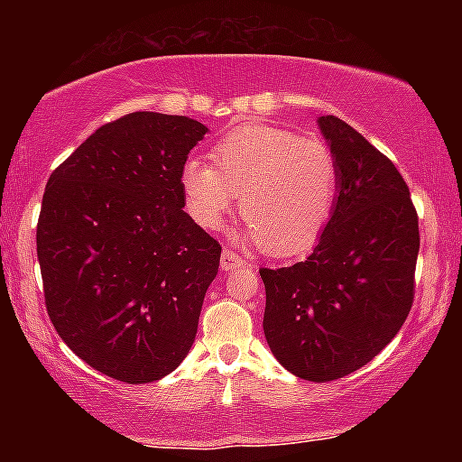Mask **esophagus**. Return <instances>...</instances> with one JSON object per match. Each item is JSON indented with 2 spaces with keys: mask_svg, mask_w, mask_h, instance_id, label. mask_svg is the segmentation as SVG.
Wrapping results in <instances>:
<instances>
[{
  "mask_svg": "<svg viewBox=\"0 0 462 462\" xmlns=\"http://www.w3.org/2000/svg\"><path fill=\"white\" fill-rule=\"evenodd\" d=\"M220 267H223L225 271H236V269L248 267V263H245L244 258L237 254V252L225 248L223 254H220Z\"/></svg>",
  "mask_w": 462,
  "mask_h": 462,
  "instance_id": "34e87169",
  "label": "esophagus"
}]
</instances>
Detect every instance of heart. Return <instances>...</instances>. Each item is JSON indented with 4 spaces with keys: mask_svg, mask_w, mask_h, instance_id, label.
<instances>
[{
    "mask_svg": "<svg viewBox=\"0 0 462 462\" xmlns=\"http://www.w3.org/2000/svg\"><path fill=\"white\" fill-rule=\"evenodd\" d=\"M212 166L187 160L180 170L185 208L204 229L231 210L245 218L237 237L275 256L311 250L338 199V162L324 141L275 125L231 130L210 151Z\"/></svg>",
    "mask_w": 462,
    "mask_h": 462,
    "instance_id": "heart-1",
    "label": "heart"
}]
</instances>
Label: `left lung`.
Returning <instances> with one entry per match:
<instances>
[{
    "instance_id": "8db88e82",
    "label": "left lung",
    "mask_w": 462,
    "mask_h": 462,
    "mask_svg": "<svg viewBox=\"0 0 462 462\" xmlns=\"http://www.w3.org/2000/svg\"><path fill=\"white\" fill-rule=\"evenodd\" d=\"M338 162V199L311 256L261 269L263 330L283 368L337 381L374 359L414 300L419 217L393 162L334 116L318 119Z\"/></svg>"
}]
</instances>
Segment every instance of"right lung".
Returning a JSON list of instances; mask_svg holds the SVG:
<instances>
[{
  "mask_svg": "<svg viewBox=\"0 0 462 462\" xmlns=\"http://www.w3.org/2000/svg\"><path fill=\"white\" fill-rule=\"evenodd\" d=\"M206 132L185 116L128 113L50 174L37 220L48 315L116 381H160L198 334L220 244L182 210L180 170Z\"/></svg>",
  "mask_w": 462,
  "mask_h": 462,
  "instance_id": "obj_1",
  "label": "right lung"
}]
</instances>
